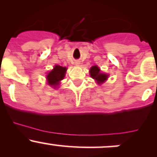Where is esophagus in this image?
Masks as SVG:
<instances>
[{"instance_id":"34e87169","label":"esophagus","mask_w":157,"mask_h":157,"mask_svg":"<svg viewBox=\"0 0 157 157\" xmlns=\"http://www.w3.org/2000/svg\"><path fill=\"white\" fill-rule=\"evenodd\" d=\"M75 64H77V65H79V64H80V62H79V61H76Z\"/></svg>"}]
</instances>
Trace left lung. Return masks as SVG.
<instances>
[{"mask_svg":"<svg viewBox=\"0 0 157 157\" xmlns=\"http://www.w3.org/2000/svg\"><path fill=\"white\" fill-rule=\"evenodd\" d=\"M90 76L93 79L96 80L98 83H102L108 78V75L100 72V69L97 66H93L90 70Z\"/></svg>","mask_w":157,"mask_h":157,"instance_id":"left-lung-1","label":"left lung"}]
</instances>
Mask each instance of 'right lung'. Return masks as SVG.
Wrapping results in <instances>:
<instances>
[{"label": "right lung", "instance_id": "1", "mask_svg": "<svg viewBox=\"0 0 157 157\" xmlns=\"http://www.w3.org/2000/svg\"><path fill=\"white\" fill-rule=\"evenodd\" d=\"M66 71H67L66 67L59 65L55 66L54 69L47 75V80L49 85L56 86L59 83V82L64 79Z\"/></svg>", "mask_w": 157, "mask_h": 157}]
</instances>
